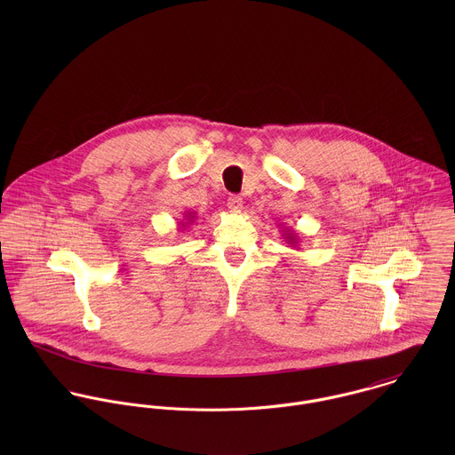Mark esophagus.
<instances>
[{
    "label": "esophagus",
    "mask_w": 455,
    "mask_h": 455,
    "mask_svg": "<svg viewBox=\"0 0 455 455\" xmlns=\"http://www.w3.org/2000/svg\"><path fill=\"white\" fill-rule=\"evenodd\" d=\"M228 206L231 212H242L243 208V199L240 196H229L228 197Z\"/></svg>",
    "instance_id": "esophagus-1"
}]
</instances>
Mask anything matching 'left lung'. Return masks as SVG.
Masks as SVG:
<instances>
[{
	"label": "left lung",
	"mask_w": 455,
	"mask_h": 455,
	"mask_svg": "<svg viewBox=\"0 0 455 455\" xmlns=\"http://www.w3.org/2000/svg\"><path fill=\"white\" fill-rule=\"evenodd\" d=\"M283 229V228H282ZM283 240L289 243V245H292V247H298V243H299V240H298V235L292 231V229H283Z\"/></svg>",
	"instance_id": "left-lung-1"
}]
</instances>
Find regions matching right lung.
<instances>
[{
  "label": "right lung",
  "instance_id": "right-lung-1",
  "mask_svg": "<svg viewBox=\"0 0 455 455\" xmlns=\"http://www.w3.org/2000/svg\"><path fill=\"white\" fill-rule=\"evenodd\" d=\"M196 220V212H186L184 213V222H180V226L186 229L189 224H193Z\"/></svg>",
  "mask_w": 455,
  "mask_h": 455
}]
</instances>
